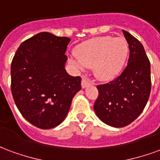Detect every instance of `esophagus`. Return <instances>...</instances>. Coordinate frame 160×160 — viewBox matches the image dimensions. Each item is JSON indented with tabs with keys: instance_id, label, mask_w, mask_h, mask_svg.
Segmentation results:
<instances>
[{
	"instance_id": "1",
	"label": "esophagus",
	"mask_w": 160,
	"mask_h": 160,
	"mask_svg": "<svg viewBox=\"0 0 160 160\" xmlns=\"http://www.w3.org/2000/svg\"><path fill=\"white\" fill-rule=\"evenodd\" d=\"M89 85H91V80L87 77H83L82 80H81V87H82V88H86Z\"/></svg>"
}]
</instances>
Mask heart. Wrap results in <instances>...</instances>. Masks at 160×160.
I'll return each instance as SVG.
<instances>
[{
  "label": "heart",
  "instance_id": "heart-1",
  "mask_svg": "<svg viewBox=\"0 0 160 160\" xmlns=\"http://www.w3.org/2000/svg\"><path fill=\"white\" fill-rule=\"evenodd\" d=\"M129 51L128 43L122 38L98 37L80 43L75 49V56L69 62L77 70L93 67L95 75L103 80H110L123 68Z\"/></svg>",
  "mask_w": 160,
  "mask_h": 160
}]
</instances>
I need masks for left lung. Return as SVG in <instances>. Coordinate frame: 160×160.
<instances>
[{"label": "left lung", "instance_id": "8db88e82", "mask_svg": "<svg viewBox=\"0 0 160 160\" xmlns=\"http://www.w3.org/2000/svg\"><path fill=\"white\" fill-rule=\"evenodd\" d=\"M129 47L128 65L120 75L97 86L94 111L104 123L115 128L130 124L144 110L151 92L150 62L141 42L122 31Z\"/></svg>", "mask_w": 160, "mask_h": 160}]
</instances>
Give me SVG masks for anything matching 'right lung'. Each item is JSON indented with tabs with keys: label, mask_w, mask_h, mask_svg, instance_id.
I'll use <instances>...</instances> for the list:
<instances>
[{
	"label": "right lung",
	"mask_w": 160,
	"mask_h": 160,
	"mask_svg": "<svg viewBox=\"0 0 160 160\" xmlns=\"http://www.w3.org/2000/svg\"><path fill=\"white\" fill-rule=\"evenodd\" d=\"M70 38L38 33L20 44L11 64V91L19 112L37 128L49 129L62 123L81 78L64 68Z\"/></svg>",
	"instance_id": "obj_1"
}]
</instances>
